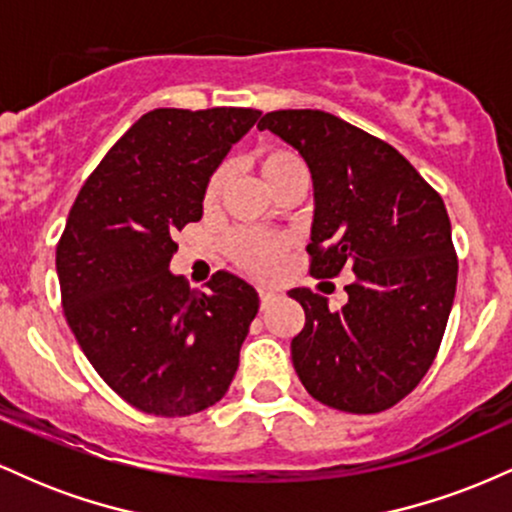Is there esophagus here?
Here are the masks:
<instances>
[{"instance_id":"1","label":"esophagus","mask_w":512,"mask_h":512,"mask_svg":"<svg viewBox=\"0 0 512 512\" xmlns=\"http://www.w3.org/2000/svg\"><path fill=\"white\" fill-rule=\"evenodd\" d=\"M274 298H276V293L272 289H260V308L267 310L269 305L274 303Z\"/></svg>"}]
</instances>
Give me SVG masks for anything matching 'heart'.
Returning a JSON list of instances; mask_svg holds the SVG:
<instances>
[{"mask_svg": "<svg viewBox=\"0 0 512 512\" xmlns=\"http://www.w3.org/2000/svg\"><path fill=\"white\" fill-rule=\"evenodd\" d=\"M257 163H260V173L269 187L281 175L289 173V170L303 166L301 158L289 149H281V146H267V149H262L260 156H257ZM223 185H226V168L214 170L211 178L207 180V187H204V207H214L219 202ZM231 255L236 257L240 267L250 269L255 274H267L272 272L276 262L284 255V240L262 231H240L231 238Z\"/></svg>", "mask_w": 512, "mask_h": 512, "instance_id": "obj_1", "label": "heart"}]
</instances>
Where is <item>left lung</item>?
Wrapping results in <instances>:
<instances>
[{
  "mask_svg": "<svg viewBox=\"0 0 512 512\" xmlns=\"http://www.w3.org/2000/svg\"><path fill=\"white\" fill-rule=\"evenodd\" d=\"M303 156L313 178L310 274H354L349 301L330 310L308 289L291 358L305 390L327 407L378 414L421 383L455 301L457 257L443 199L416 168L342 117L274 110L257 122Z\"/></svg>",
  "mask_w": 512,
  "mask_h": 512,
  "instance_id": "obj_1",
  "label": "left lung"
}]
</instances>
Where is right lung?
Here are the masks:
<instances>
[{
    "instance_id": "right-lung-1",
    "label": "right lung",
    "mask_w": 512,
    "mask_h": 512,
    "mask_svg": "<svg viewBox=\"0 0 512 512\" xmlns=\"http://www.w3.org/2000/svg\"><path fill=\"white\" fill-rule=\"evenodd\" d=\"M260 110L156 108L84 182L57 245L62 308L96 373L132 407L190 416L228 392L260 308L245 279L190 291L173 233L202 219L204 187Z\"/></svg>"
}]
</instances>
